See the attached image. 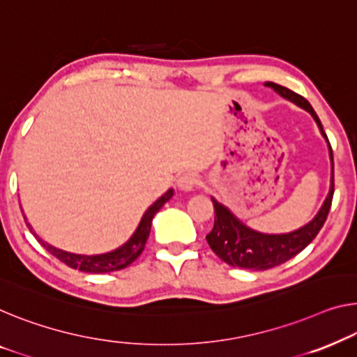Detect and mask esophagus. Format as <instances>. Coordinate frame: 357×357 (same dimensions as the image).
I'll return each instance as SVG.
<instances>
[{
  "mask_svg": "<svg viewBox=\"0 0 357 357\" xmlns=\"http://www.w3.org/2000/svg\"><path fill=\"white\" fill-rule=\"evenodd\" d=\"M197 185H199V178H197L192 173H185L178 179V188L181 190H185V192L194 190Z\"/></svg>",
  "mask_w": 357,
  "mask_h": 357,
  "instance_id": "1",
  "label": "esophagus"
}]
</instances>
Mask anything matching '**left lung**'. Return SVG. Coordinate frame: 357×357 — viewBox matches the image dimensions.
Listing matches in <instances>:
<instances>
[{
    "label": "left lung",
    "mask_w": 357,
    "mask_h": 357,
    "mask_svg": "<svg viewBox=\"0 0 357 357\" xmlns=\"http://www.w3.org/2000/svg\"><path fill=\"white\" fill-rule=\"evenodd\" d=\"M264 86L273 88L282 98L289 99L290 102L296 104L298 107L305 109L312 115V119L316 120L319 130H321L322 136L326 137L328 144V152H331L332 162V179L328 195L324 200L317 215L312 218V221L307 222L306 226L300 227V229L289 234H261L250 229L243 222L238 221L225 205L218 204L215 199H211L213 206H215V226H213L211 232L206 236V242H208L210 248L222 261L232 266V268H243L252 271H266L275 268V266L289 261L290 258H294L295 255L300 253L303 248L310 245L314 241L319 231L322 229L328 211H331L333 199L332 146L328 142V137L326 131H324L321 120L316 115L314 109L311 107V104L303 96L290 91L289 88L280 86V84H275L273 82H266Z\"/></svg>",
    "instance_id": "left-lung-1"
}]
</instances>
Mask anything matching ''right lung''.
<instances>
[{
	"instance_id": "right-lung-1",
	"label": "right lung",
	"mask_w": 357,
	"mask_h": 357,
	"mask_svg": "<svg viewBox=\"0 0 357 357\" xmlns=\"http://www.w3.org/2000/svg\"><path fill=\"white\" fill-rule=\"evenodd\" d=\"M172 197H173V189H169L157 202H153V204L149 206L147 211L144 213V216L141 218L139 226H137L135 234L130 237V241L116 250H114V252H109L104 255H91V257H86V255H75V253L63 252V250L52 247L45 241H41V238L33 232V229H31V226L26 222V220L25 222L26 226H29V229L33 232L36 241H38L41 245L52 255V257H56L59 261L67 264L68 268L83 271V273H91V274L112 273V271H120L126 268V266H130L142 253V250H144L146 242L149 238V234H151L153 216H155V213L160 210L162 206L172 199Z\"/></svg>"
}]
</instances>
